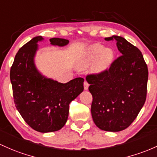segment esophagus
Returning <instances> with one entry per match:
<instances>
[{
    "label": "esophagus",
    "mask_w": 157,
    "mask_h": 157,
    "mask_svg": "<svg viewBox=\"0 0 157 157\" xmlns=\"http://www.w3.org/2000/svg\"><path fill=\"white\" fill-rule=\"evenodd\" d=\"M83 86H84V89H85V90H87V89H89V82H88L87 81H86V80L83 82Z\"/></svg>",
    "instance_id": "esophagus-1"
}]
</instances>
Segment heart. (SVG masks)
<instances>
[{
	"label": "heart",
	"instance_id": "obj_1",
	"mask_svg": "<svg viewBox=\"0 0 157 157\" xmlns=\"http://www.w3.org/2000/svg\"><path fill=\"white\" fill-rule=\"evenodd\" d=\"M115 60V52L112 48H106L99 43L92 44L86 51L80 62V68L84 69L94 63V69L103 73L111 68Z\"/></svg>",
	"mask_w": 157,
	"mask_h": 157
}]
</instances>
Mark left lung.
Masks as SVG:
<instances>
[{
	"label": "left lung",
	"mask_w": 157,
	"mask_h": 157,
	"mask_svg": "<svg viewBox=\"0 0 157 157\" xmlns=\"http://www.w3.org/2000/svg\"><path fill=\"white\" fill-rule=\"evenodd\" d=\"M116 41L121 56L103 73L86 76L92 94V116L98 128L121 131L130 126L140 112L147 96L148 70L142 52L118 36L105 38Z\"/></svg>",
	"instance_id": "left-lung-1"
}]
</instances>
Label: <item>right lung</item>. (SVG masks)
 <instances>
[{
    "label": "right lung",
    "instance_id": "right-lung-1",
    "mask_svg": "<svg viewBox=\"0 0 157 157\" xmlns=\"http://www.w3.org/2000/svg\"><path fill=\"white\" fill-rule=\"evenodd\" d=\"M36 36L18 50L10 69L14 102L17 109L31 128L40 132L60 130L68 120L69 104L83 91L84 79L77 77L61 83L41 75L34 64L38 50ZM51 44L62 47L69 41L50 39Z\"/></svg>",
    "mask_w": 157,
    "mask_h": 157
}]
</instances>
